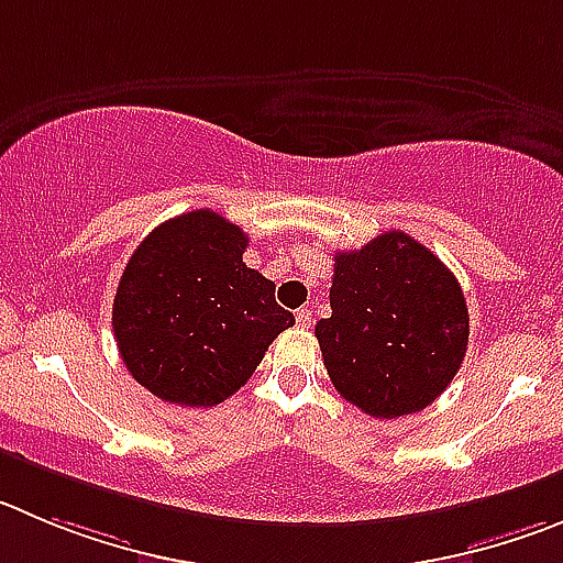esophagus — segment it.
I'll return each mask as SVG.
<instances>
[{
  "label": "esophagus",
  "mask_w": 563,
  "mask_h": 563,
  "mask_svg": "<svg viewBox=\"0 0 563 563\" xmlns=\"http://www.w3.org/2000/svg\"><path fill=\"white\" fill-rule=\"evenodd\" d=\"M311 322H313V311H311V308H299V311H297V324H299V328H311Z\"/></svg>",
  "instance_id": "esophagus-1"
}]
</instances>
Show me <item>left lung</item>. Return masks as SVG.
<instances>
[{
	"label": "left lung",
	"instance_id": "8db88e82",
	"mask_svg": "<svg viewBox=\"0 0 563 563\" xmlns=\"http://www.w3.org/2000/svg\"><path fill=\"white\" fill-rule=\"evenodd\" d=\"M330 319L317 322L335 391L364 413L397 419L448 391L470 341L453 272L400 230L335 252Z\"/></svg>",
	"mask_w": 563,
	"mask_h": 563
}]
</instances>
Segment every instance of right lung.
Listing matches in <instances>:
<instances>
[{
  "mask_svg": "<svg viewBox=\"0 0 563 563\" xmlns=\"http://www.w3.org/2000/svg\"><path fill=\"white\" fill-rule=\"evenodd\" d=\"M250 239L208 208L152 230L122 272L113 333L130 375L166 402L219 406L239 391L294 313L244 264Z\"/></svg>",
  "mask_w": 563,
  "mask_h": 563,
  "instance_id": "obj_1",
  "label": "right lung"
}]
</instances>
